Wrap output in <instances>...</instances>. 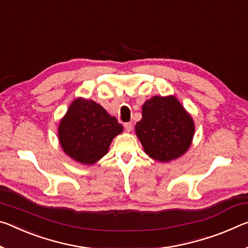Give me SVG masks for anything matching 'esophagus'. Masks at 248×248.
<instances>
[{
    "label": "esophagus",
    "mask_w": 248,
    "mask_h": 248,
    "mask_svg": "<svg viewBox=\"0 0 248 248\" xmlns=\"http://www.w3.org/2000/svg\"><path fill=\"white\" fill-rule=\"evenodd\" d=\"M124 129H125V131L130 132L132 130V124L131 123H125L124 124Z\"/></svg>",
    "instance_id": "1"
}]
</instances>
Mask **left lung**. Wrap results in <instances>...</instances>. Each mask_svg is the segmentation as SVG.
<instances>
[{
  "label": "left lung",
  "instance_id": "1",
  "mask_svg": "<svg viewBox=\"0 0 248 248\" xmlns=\"http://www.w3.org/2000/svg\"><path fill=\"white\" fill-rule=\"evenodd\" d=\"M144 152L160 162H170L186 153L194 136V123L174 96H155L142 106L136 124Z\"/></svg>",
  "mask_w": 248,
  "mask_h": 248
}]
</instances>
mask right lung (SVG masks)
<instances>
[{"mask_svg":"<svg viewBox=\"0 0 248 248\" xmlns=\"http://www.w3.org/2000/svg\"><path fill=\"white\" fill-rule=\"evenodd\" d=\"M123 130L116 117L99 104L77 98L58 125V140L66 155L90 166L107 155L111 141Z\"/></svg>","mask_w":248,"mask_h":248,"instance_id":"add662e5","label":"right lung"}]
</instances>
